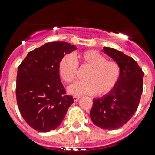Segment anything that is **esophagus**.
I'll return each mask as SVG.
<instances>
[{"instance_id": "obj_1", "label": "esophagus", "mask_w": 155, "mask_h": 155, "mask_svg": "<svg viewBox=\"0 0 155 155\" xmlns=\"http://www.w3.org/2000/svg\"><path fill=\"white\" fill-rule=\"evenodd\" d=\"M80 96H73V99H74V101L75 102H76V101H78V100H79V99H80Z\"/></svg>"}]
</instances>
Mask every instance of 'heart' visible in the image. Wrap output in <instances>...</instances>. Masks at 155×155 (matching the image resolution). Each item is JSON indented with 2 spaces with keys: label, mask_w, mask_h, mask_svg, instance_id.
Here are the masks:
<instances>
[{
  "label": "heart",
  "mask_w": 155,
  "mask_h": 155,
  "mask_svg": "<svg viewBox=\"0 0 155 155\" xmlns=\"http://www.w3.org/2000/svg\"><path fill=\"white\" fill-rule=\"evenodd\" d=\"M80 68H87L89 71L85 75V81L76 82L68 89L74 95H107L118 84L121 68L116 61L107 60L106 56L95 50H87L74 58L71 54H66L60 59L58 71L60 77L70 84L75 80Z\"/></svg>",
  "instance_id": "1"
}]
</instances>
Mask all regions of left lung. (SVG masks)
<instances>
[{"label": "left lung", "mask_w": 155, "mask_h": 155, "mask_svg": "<svg viewBox=\"0 0 155 155\" xmlns=\"http://www.w3.org/2000/svg\"><path fill=\"white\" fill-rule=\"evenodd\" d=\"M104 51L119 64L121 75L112 91L101 99H93L90 117L99 127L115 130L136 112L143 93L144 72L133 58L121 51L107 47Z\"/></svg>", "instance_id": "1"}]
</instances>
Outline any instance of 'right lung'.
Segmentation results:
<instances>
[{"instance_id": "right-lung-1", "label": "right lung", "mask_w": 155, "mask_h": 155, "mask_svg": "<svg viewBox=\"0 0 155 155\" xmlns=\"http://www.w3.org/2000/svg\"><path fill=\"white\" fill-rule=\"evenodd\" d=\"M66 42H49L28 53L19 65L16 95L21 115L40 132L55 130L74 103L60 81L58 64L75 50Z\"/></svg>"}]
</instances>
